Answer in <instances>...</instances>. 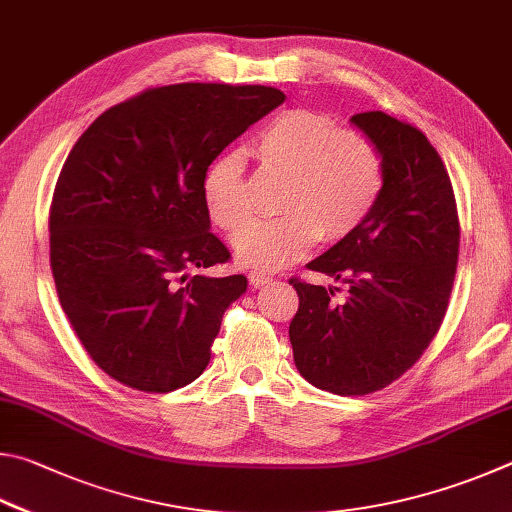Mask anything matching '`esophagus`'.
I'll return each instance as SVG.
<instances>
[{"instance_id": "esophagus-1", "label": "esophagus", "mask_w": 512, "mask_h": 512, "mask_svg": "<svg viewBox=\"0 0 512 512\" xmlns=\"http://www.w3.org/2000/svg\"><path fill=\"white\" fill-rule=\"evenodd\" d=\"M270 281H272V276L265 274V272H251L249 274L251 288H263V285H267Z\"/></svg>"}]
</instances>
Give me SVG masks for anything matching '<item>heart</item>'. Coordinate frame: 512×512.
<instances>
[{"label":"heart","instance_id":"1","mask_svg":"<svg viewBox=\"0 0 512 512\" xmlns=\"http://www.w3.org/2000/svg\"><path fill=\"white\" fill-rule=\"evenodd\" d=\"M254 150L267 168L288 175L279 218L256 220L233 238V254L245 267L279 270L297 261L319 236L333 242L366 222L384 188V161L371 139L339 132L330 116L290 110L256 134ZM206 213L224 231L251 218L245 166L238 152H222L202 182Z\"/></svg>","mask_w":512,"mask_h":512}]
</instances>
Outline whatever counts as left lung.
<instances>
[{
	"instance_id": "left-lung-1",
	"label": "left lung",
	"mask_w": 512,
	"mask_h": 512,
	"mask_svg": "<svg viewBox=\"0 0 512 512\" xmlns=\"http://www.w3.org/2000/svg\"><path fill=\"white\" fill-rule=\"evenodd\" d=\"M351 123L380 150L384 188L360 229L306 265L346 283L342 301H329L337 288L290 281V342L317 389L366 396L411 369L441 328L461 231L450 175L423 132L384 112Z\"/></svg>"
}]
</instances>
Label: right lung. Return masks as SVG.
I'll return each mask as SVG.
<instances>
[{
	"instance_id": "1",
	"label": "right lung",
	"mask_w": 512,
	"mask_h": 512,
	"mask_svg": "<svg viewBox=\"0 0 512 512\" xmlns=\"http://www.w3.org/2000/svg\"><path fill=\"white\" fill-rule=\"evenodd\" d=\"M285 101L263 85L182 83L103 112L71 148L51 202V270L89 357L125 387L166 393L200 378L247 276H209L206 168Z\"/></svg>"
}]
</instances>
